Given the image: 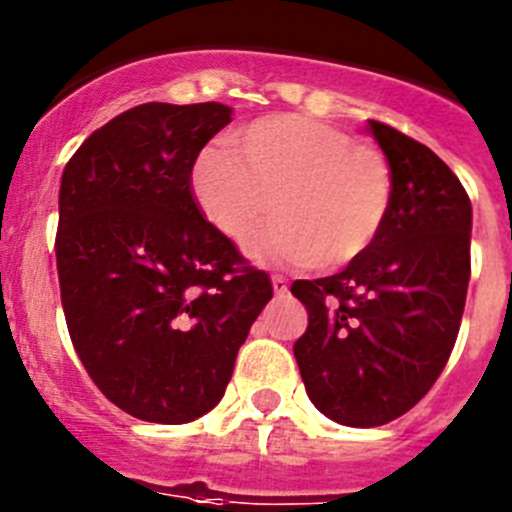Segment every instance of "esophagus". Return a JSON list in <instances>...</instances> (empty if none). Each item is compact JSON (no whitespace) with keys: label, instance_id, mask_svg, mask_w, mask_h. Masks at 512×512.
Segmentation results:
<instances>
[{"label":"esophagus","instance_id":"34e87169","mask_svg":"<svg viewBox=\"0 0 512 512\" xmlns=\"http://www.w3.org/2000/svg\"><path fill=\"white\" fill-rule=\"evenodd\" d=\"M271 287H274L276 297H284L289 292V281L284 276H271Z\"/></svg>","mask_w":512,"mask_h":512}]
</instances>
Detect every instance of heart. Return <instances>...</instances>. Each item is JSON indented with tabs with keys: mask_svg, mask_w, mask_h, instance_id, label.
<instances>
[{
	"mask_svg": "<svg viewBox=\"0 0 512 512\" xmlns=\"http://www.w3.org/2000/svg\"><path fill=\"white\" fill-rule=\"evenodd\" d=\"M231 144L195 159L192 198L231 241H246L274 208L279 220L251 243L259 261L345 266L383 231L391 170L348 131L276 114L238 129Z\"/></svg>",
	"mask_w": 512,
	"mask_h": 512,
	"instance_id": "heart-1",
	"label": "heart"
}]
</instances>
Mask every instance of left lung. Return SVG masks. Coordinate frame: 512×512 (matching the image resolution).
<instances>
[{
	"mask_svg": "<svg viewBox=\"0 0 512 512\" xmlns=\"http://www.w3.org/2000/svg\"><path fill=\"white\" fill-rule=\"evenodd\" d=\"M368 131L391 167V210L340 274L299 279L307 332L294 358L309 401L342 426H381L426 396L447 365L470 284L472 205L424 144L381 121Z\"/></svg>",
	"mask_w": 512,
	"mask_h": 512,
	"instance_id": "1",
	"label": "left lung"
}]
</instances>
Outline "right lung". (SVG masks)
<instances>
[{
	"instance_id": "right-lung-1",
	"label": "right lung",
	"mask_w": 512,
	"mask_h": 512,
	"mask_svg": "<svg viewBox=\"0 0 512 512\" xmlns=\"http://www.w3.org/2000/svg\"><path fill=\"white\" fill-rule=\"evenodd\" d=\"M225 103H142L93 131L65 164L55 238L73 348L101 393L134 419L187 424L231 381L271 299L203 218L190 175L231 124Z\"/></svg>"
}]
</instances>
